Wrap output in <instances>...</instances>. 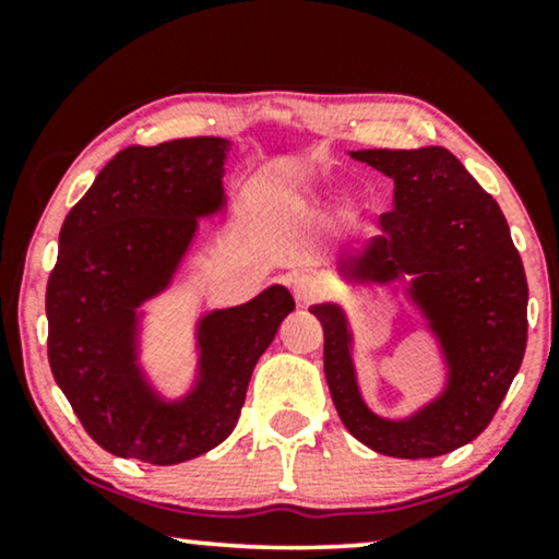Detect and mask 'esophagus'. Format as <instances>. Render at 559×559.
<instances>
[{"label":"esophagus","instance_id":"1","mask_svg":"<svg viewBox=\"0 0 559 559\" xmlns=\"http://www.w3.org/2000/svg\"><path fill=\"white\" fill-rule=\"evenodd\" d=\"M293 293H295L297 302L310 305V302L320 300V295H323V282H320L316 274L300 272L293 277Z\"/></svg>","mask_w":559,"mask_h":559}]
</instances>
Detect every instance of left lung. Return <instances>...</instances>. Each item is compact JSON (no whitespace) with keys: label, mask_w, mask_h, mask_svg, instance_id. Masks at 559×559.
<instances>
[{"label":"left lung","mask_w":559,"mask_h":559,"mask_svg":"<svg viewBox=\"0 0 559 559\" xmlns=\"http://www.w3.org/2000/svg\"><path fill=\"white\" fill-rule=\"evenodd\" d=\"M358 163L394 180V211L381 236L343 251L350 282L386 285L409 277L417 305L448 364L438 400L407 419L373 415L354 369V335L335 302L312 305L325 333L328 389L346 430L392 457H435L476 440L491 423L526 348V274L499 203L445 147L358 150Z\"/></svg>","instance_id":"1"}]
</instances>
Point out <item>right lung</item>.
Here are the masks:
<instances>
[{
    "instance_id": "1",
    "label": "right lung",
    "mask_w": 559,
    "mask_h": 559,
    "mask_svg": "<svg viewBox=\"0 0 559 559\" xmlns=\"http://www.w3.org/2000/svg\"><path fill=\"white\" fill-rule=\"evenodd\" d=\"M228 140L193 136L121 150L73 205L50 272L48 361L83 430L119 457L175 465L221 445L239 423L251 371L295 310L287 287L198 320V379L167 402L136 361L140 305L163 293L224 209Z\"/></svg>"
}]
</instances>
